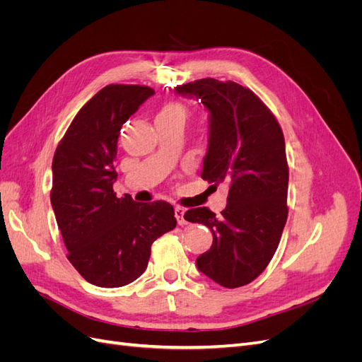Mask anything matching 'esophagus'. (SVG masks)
<instances>
[{
	"mask_svg": "<svg viewBox=\"0 0 362 362\" xmlns=\"http://www.w3.org/2000/svg\"><path fill=\"white\" fill-rule=\"evenodd\" d=\"M185 210L182 206H175V217H177V221L180 225H187V221H185Z\"/></svg>",
	"mask_w": 362,
	"mask_h": 362,
	"instance_id": "esophagus-1",
	"label": "esophagus"
}]
</instances>
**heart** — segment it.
I'll return each instance as SVG.
<instances>
[{"mask_svg":"<svg viewBox=\"0 0 362 362\" xmlns=\"http://www.w3.org/2000/svg\"><path fill=\"white\" fill-rule=\"evenodd\" d=\"M157 117H172L182 120L184 122L185 117H187V110H185V107L181 104H168L158 112Z\"/></svg>","mask_w":362,"mask_h":362,"instance_id":"obj_1","label":"heart"}]
</instances>
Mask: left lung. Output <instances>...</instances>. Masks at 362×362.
<instances>
[{
  "mask_svg": "<svg viewBox=\"0 0 362 362\" xmlns=\"http://www.w3.org/2000/svg\"><path fill=\"white\" fill-rule=\"evenodd\" d=\"M201 100L210 113L208 149L201 177L226 181V208L217 217L206 206L192 208L185 221L213 233V245L196 266L226 288L258 278L275 255L288 206L286 141L276 117L250 89L234 81L202 78L175 87Z\"/></svg>",
  "mask_w": 362,
  "mask_h": 362,
  "instance_id": "left-lung-1",
  "label": "left lung"
}]
</instances>
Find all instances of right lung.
Here are the masks:
<instances>
[{
    "label": "right lung",
    "mask_w": 362,
    "mask_h": 362,
    "mask_svg": "<svg viewBox=\"0 0 362 362\" xmlns=\"http://www.w3.org/2000/svg\"><path fill=\"white\" fill-rule=\"evenodd\" d=\"M154 89L110 84L76 113L52 158L51 205L68 259L96 287H124L148 267L151 245L177 226L173 206L117 198L120 128Z\"/></svg>",
    "instance_id": "obj_1"
}]
</instances>
